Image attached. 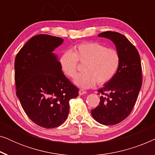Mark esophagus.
Returning <instances> with one entry per match:
<instances>
[{"instance_id": "34e87169", "label": "esophagus", "mask_w": 155, "mask_h": 155, "mask_svg": "<svg viewBox=\"0 0 155 155\" xmlns=\"http://www.w3.org/2000/svg\"><path fill=\"white\" fill-rule=\"evenodd\" d=\"M87 92L86 91H84L83 90H79V95H83L84 94H86Z\"/></svg>"}]
</instances>
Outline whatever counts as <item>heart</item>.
<instances>
[{
	"label": "heart",
	"instance_id": "obj_1",
	"mask_svg": "<svg viewBox=\"0 0 155 155\" xmlns=\"http://www.w3.org/2000/svg\"><path fill=\"white\" fill-rule=\"evenodd\" d=\"M78 62L84 64L82 73L74 82L82 89H89L109 82L116 75L120 65V57L113 48H107L96 42H84L74 47V51H65L59 63L63 73L69 78L77 74Z\"/></svg>",
	"mask_w": 155,
	"mask_h": 155
}]
</instances>
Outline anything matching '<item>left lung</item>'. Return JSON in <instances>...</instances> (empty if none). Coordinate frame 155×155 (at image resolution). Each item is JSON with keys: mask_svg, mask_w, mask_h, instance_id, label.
<instances>
[{"mask_svg": "<svg viewBox=\"0 0 155 155\" xmlns=\"http://www.w3.org/2000/svg\"><path fill=\"white\" fill-rule=\"evenodd\" d=\"M98 36L114 42L120 65L114 77L98 90L100 102L92 110V115L99 124L113 126L128 117L136 102L143 80L140 57L136 48L121 34L109 31Z\"/></svg>", "mask_w": 155, "mask_h": 155, "instance_id": "8db88e82", "label": "left lung"}]
</instances>
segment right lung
Returning a JSON list of instances; mask_svg holds the SVG:
<instances>
[{
  "instance_id": "add662e5",
  "label": "right lung",
  "mask_w": 155,
  "mask_h": 155,
  "mask_svg": "<svg viewBox=\"0 0 155 155\" xmlns=\"http://www.w3.org/2000/svg\"><path fill=\"white\" fill-rule=\"evenodd\" d=\"M62 38L48 35L31 37L15 60L16 94L27 116L45 128L58 127L66 120L69 101L78 89L61 70L53 51Z\"/></svg>"
}]
</instances>
